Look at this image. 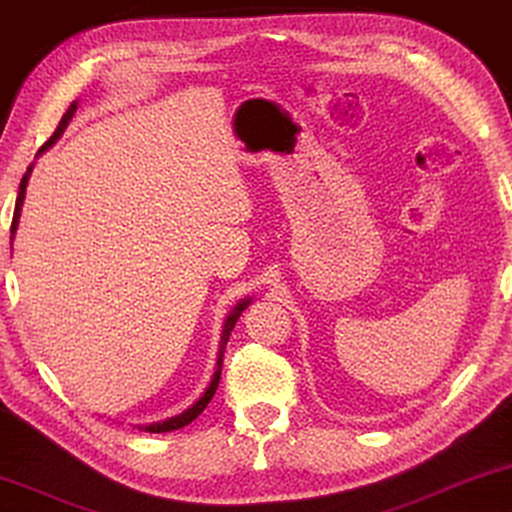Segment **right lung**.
Listing matches in <instances>:
<instances>
[{"label": "right lung", "instance_id": "obj_1", "mask_svg": "<svg viewBox=\"0 0 512 512\" xmlns=\"http://www.w3.org/2000/svg\"><path fill=\"white\" fill-rule=\"evenodd\" d=\"M77 105H79V102L74 100L72 105L67 107V112L63 114V119H60V124H58V128H56V133H53L51 138L46 140V145H44L42 149H39V154L46 152V149L53 147V145H56V142L60 140V135L65 133L67 124H70L72 117H74V112H77ZM30 175H32V166L27 168V173L23 175V180H20L18 199H16V210H13V222H11V241H13V234H16V229H18V222H20V210H23L25 189H27V180H30ZM250 302H252V297H245V299H241V302H238V304L234 306V309L229 311V316L224 318V325H222V337H220V351H217V363H215V374H213V379H210V384H208L206 391H203L201 398L196 400V403H194L192 407H187L185 412L177 414V417H170V419H166V421H156V424H149V426H138L140 431H149V433H168V431H177V428H182V426L192 424V421H194L196 417H199V414H201L203 410H206L208 403H210V398H213L215 391H217V384H220L222 358H224V349H227V342H229L231 330H234L236 320L241 318V313H243L245 309H248V304H250Z\"/></svg>", "mask_w": 512, "mask_h": 512}]
</instances>
